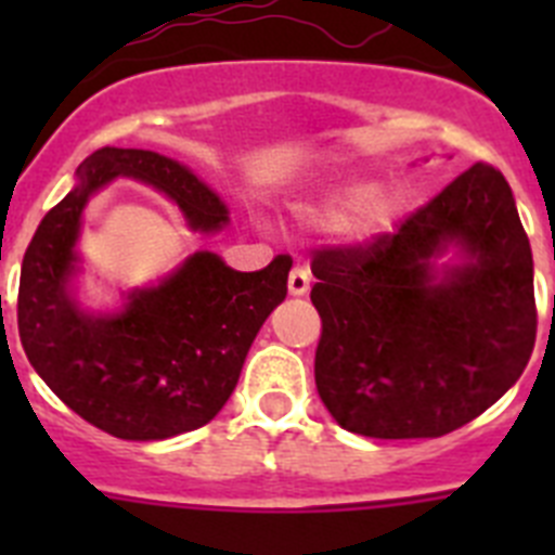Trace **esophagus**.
Returning <instances> with one entry per match:
<instances>
[{
    "instance_id": "esophagus-1",
    "label": "esophagus",
    "mask_w": 555,
    "mask_h": 555,
    "mask_svg": "<svg viewBox=\"0 0 555 555\" xmlns=\"http://www.w3.org/2000/svg\"><path fill=\"white\" fill-rule=\"evenodd\" d=\"M308 288H311V274H308V269L294 267L292 272H288V292H292L294 297H302Z\"/></svg>"
}]
</instances>
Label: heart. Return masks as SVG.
I'll return each mask as SVG.
<instances>
[{"mask_svg": "<svg viewBox=\"0 0 555 555\" xmlns=\"http://www.w3.org/2000/svg\"><path fill=\"white\" fill-rule=\"evenodd\" d=\"M400 214V197L384 185H370L366 180H347L336 185L311 208V217L322 224H336V230L350 242H372L391 230Z\"/></svg>", "mask_w": 555, "mask_h": 555, "instance_id": "obj_1", "label": "heart"}]
</instances>
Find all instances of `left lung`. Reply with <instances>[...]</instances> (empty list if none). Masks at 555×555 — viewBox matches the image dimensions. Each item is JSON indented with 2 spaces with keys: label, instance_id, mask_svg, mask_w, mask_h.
Segmentation results:
<instances>
[{
  "label": "left lung",
  "instance_id": "obj_1",
  "mask_svg": "<svg viewBox=\"0 0 555 555\" xmlns=\"http://www.w3.org/2000/svg\"><path fill=\"white\" fill-rule=\"evenodd\" d=\"M470 261L436 282L429 258ZM322 336L313 377L345 430L436 439L506 395L537 341L533 258L506 178L475 164L364 244L313 253Z\"/></svg>",
  "mask_w": 555,
  "mask_h": 555
}]
</instances>
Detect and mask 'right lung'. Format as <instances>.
Here are the masks:
<instances>
[{
  "label": "right lung",
  "mask_w": 555,
  "mask_h": 555,
  "mask_svg": "<svg viewBox=\"0 0 555 555\" xmlns=\"http://www.w3.org/2000/svg\"><path fill=\"white\" fill-rule=\"evenodd\" d=\"M119 175L169 194L194 230L228 222L217 194L178 160L119 146L91 152L24 253L18 336L29 364L75 414L111 436L150 442L203 428L222 411L255 333L286 300L292 258L235 272L219 255L194 253L160 286L132 292L116 317L82 313L66 292L80 214Z\"/></svg>",
  "instance_id": "obj_1"
}]
</instances>
